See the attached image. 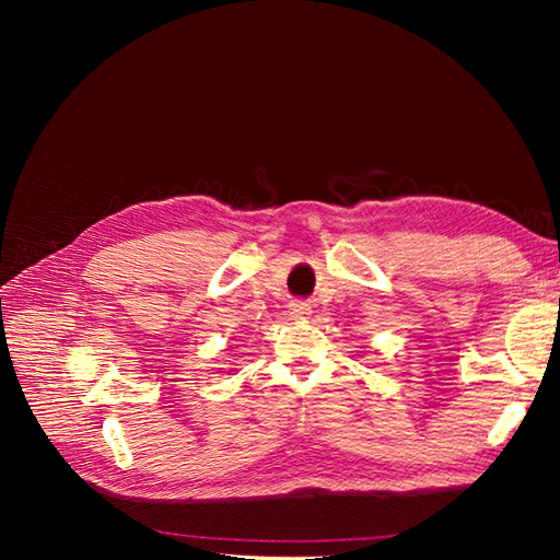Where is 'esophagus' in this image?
<instances>
[{"label":"esophagus","instance_id":"34e87169","mask_svg":"<svg viewBox=\"0 0 560 560\" xmlns=\"http://www.w3.org/2000/svg\"><path fill=\"white\" fill-rule=\"evenodd\" d=\"M289 315L293 319H305L307 315H311V305H307L305 301H291L289 303Z\"/></svg>","mask_w":560,"mask_h":560}]
</instances>
